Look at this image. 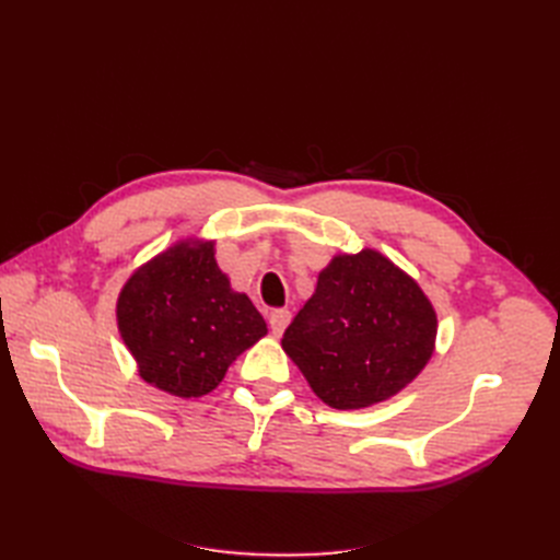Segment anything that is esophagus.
Instances as JSON below:
<instances>
[{"label": "esophagus", "mask_w": 560, "mask_h": 560, "mask_svg": "<svg viewBox=\"0 0 560 560\" xmlns=\"http://www.w3.org/2000/svg\"><path fill=\"white\" fill-rule=\"evenodd\" d=\"M290 319H292V313L287 311V308H278V311H273V313H270V317H268L270 331H273L276 336H280V334L287 329V325H290Z\"/></svg>", "instance_id": "obj_1"}]
</instances>
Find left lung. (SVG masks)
Here are the masks:
<instances>
[{
  "label": "left lung",
  "mask_w": 560,
  "mask_h": 560,
  "mask_svg": "<svg viewBox=\"0 0 560 560\" xmlns=\"http://www.w3.org/2000/svg\"><path fill=\"white\" fill-rule=\"evenodd\" d=\"M436 315L420 287L364 249L336 257L282 336V348L331 409H362L409 385L434 350Z\"/></svg>",
  "instance_id": "obj_1"
}]
</instances>
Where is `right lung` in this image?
Wrapping results in <instances>:
<instances>
[{
    "label": "right lung",
    "mask_w": 560,
    "mask_h": 560,
    "mask_svg": "<svg viewBox=\"0 0 560 560\" xmlns=\"http://www.w3.org/2000/svg\"><path fill=\"white\" fill-rule=\"evenodd\" d=\"M116 317L140 376L177 397L208 395L266 334L261 313L219 270L212 243H179L135 270Z\"/></svg>",
    "instance_id": "1"
}]
</instances>
